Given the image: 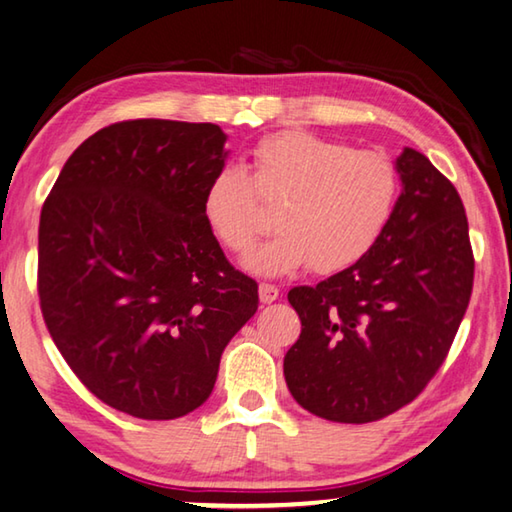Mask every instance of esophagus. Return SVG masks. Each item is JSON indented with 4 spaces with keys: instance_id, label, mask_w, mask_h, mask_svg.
<instances>
[{
    "instance_id": "34e87169",
    "label": "esophagus",
    "mask_w": 512,
    "mask_h": 512,
    "mask_svg": "<svg viewBox=\"0 0 512 512\" xmlns=\"http://www.w3.org/2000/svg\"><path fill=\"white\" fill-rule=\"evenodd\" d=\"M258 297H261L263 304H272V301L279 299V288L272 286V283H261L258 286Z\"/></svg>"
}]
</instances>
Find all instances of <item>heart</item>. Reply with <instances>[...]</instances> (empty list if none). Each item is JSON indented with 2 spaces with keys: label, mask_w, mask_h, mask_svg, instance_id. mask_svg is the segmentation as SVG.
Listing matches in <instances>:
<instances>
[{
  "label": "heart",
  "mask_w": 512,
  "mask_h": 512,
  "mask_svg": "<svg viewBox=\"0 0 512 512\" xmlns=\"http://www.w3.org/2000/svg\"><path fill=\"white\" fill-rule=\"evenodd\" d=\"M251 170L249 179L238 165L220 167L204 190L201 211L217 240L245 256L265 229L253 188L267 204L284 201L276 215L281 231L247 258L254 274L283 276L308 263L320 274L347 270L370 254L395 215L399 172L379 152L281 131L258 142Z\"/></svg>",
  "instance_id": "1"
}]
</instances>
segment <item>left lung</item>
I'll use <instances>...</instances> for the list:
<instances>
[{
    "label": "left lung",
    "mask_w": 512,
    "mask_h": 512,
    "mask_svg": "<svg viewBox=\"0 0 512 512\" xmlns=\"http://www.w3.org/2000/svg\"><path fill=\"white\" fill-rule=\"evenodd\" d=\"M395 215L363 261L288 292L301 320L283 358L290 395L331 422L381 420L413 401L456 338L474 283L463 201L404 147Z\"/></svg>",
    "instance_id": "1"
}]
</instances>
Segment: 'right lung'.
Returning a JSON list of instances; mask_svg holds the SVG:
<instances>
[{
    "mask_svg": "<svg viewBox=\"0 0 512 512\" xmlns=\"http://www.w3.org/2000/svg\"><path fill=\"white\" fill-rule=\"evenodd\" d=\"M224 142L211 122L111 124L74 149L40 213L47 329L92 395L140 420L204 404L258 308L201 211Z\"/></svg>",
    "mask_w": 512,
    "mask_h": 512,
    "instance_id": "1",
    "label": "right lung"
}]
</instances>
